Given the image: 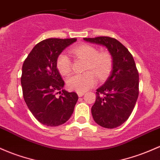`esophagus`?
<instances>
[{
	"label": "esophagus",
	"instance_id": "34e87169",
	"mask_svg": "<svg viewBox=\"0 0 160 160\" xmlns=\"http://www.w3.org/2000/svg\"><path fill=\"white\" fill-rule=\"evenodd\" d=\"M84 94H85V93H84L83 92H77V95H78L79 97H82V96H83Z\"/></svg>",
	"mask_w": 160,
	"mask_h": 160
}]
</instances>
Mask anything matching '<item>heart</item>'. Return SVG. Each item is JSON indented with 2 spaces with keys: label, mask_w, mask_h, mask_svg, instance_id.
Here are the masks:
<instances>
[{
  "label": "heart",
  "mask_w": 160,
  "mask_h": 160,
  "mask_svg": "<svg viewBox=\"0 0 160 160\" xmlns=\"http://www.w3.org/2000/svg\"><path fill=\"white\" fill-rule=\"evenodd\" d=\"M71 53L77 58L87 61L84 74L73 75L68 79L67 85L71 90L85 92L93 87L97 78L104 80L108 76L112 68V57L108 52H99L93 45L80 44L71 50ZM58 70L62 75H68L72 70V61L65 53H61L56 60Z\"/></svg>",
  "instance_id": "b5f03b06"
}]
</instances>
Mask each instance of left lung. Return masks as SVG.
<instances>
[{
  "mask_svg": "<svg viewBox=\"0 0 160 160\" xmlns=\"http://www.w3.org/2000/svg\"><path fill=\"white\" fill-rule=\"evenodd\" d=\"M106 47L112 57V70L106 83L96 89L91 112L94 121L106 128H115L128 119L139 94V73L134 58L120 42L108 36L84 38Z\"/></svg>",
  "mask_w": 160,
  "mask_h": 160,
  "instance_id": "obj_1",
  "label": "left lung"
}]
</instances>
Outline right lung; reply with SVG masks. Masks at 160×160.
Masks as SVG:
<instances>
[{
	"label": "right lung",
	"mask_w": 160,
	"mask_h": 160,
	"mask_svg": "<svg viewBox=\"0 0 160 160\" xmlns=\"http://www.w3.org/2000/svg\"><path fill=\"white\" fill-rule=\"evenodd\" d=\"M77 38H48L38 42L24 61L21 85L24 100L33 116L46 126L64 124L73 114L78 96L63 89L58 56ZM61 93L60 97L56 96Z\"/></svg>",
	"instance_id": "obj_1"
}]
</instances>
